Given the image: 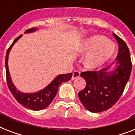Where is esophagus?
Wrapping results in <instances>:
<instances>
[{
    "label": "esophagus",
    "instance_id": "1",
    "mask_svg": "<svg viewBox=\"0 0 135 135\" xmlns=\"http://www.w3.org/2000/svg\"><path fill=\"white\" fill-rule=\"evenodd\" d=\"M79 76H80V72L78 71H74L73 72V75H72L71 79L72 80H74L75 78H78Z\"/></svg>",
    "mask_w": 135,
    "mask_h": 135
}]
</instances>
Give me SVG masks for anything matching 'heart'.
I'll return each mask as SVG.
<instances>
[{
	"mask_svg": "<svg viewBox=\"0 0 135 135\" xmlns=\"http://www.w3.org/2000/svg\"><path fill=\"white\" fill-rule=\"evenodd\" d=\"M79 52L83 54L89 53L85 59V66L90 69H95L113 57L115 47L108 38L97 35L85 39L81 43Z\"/></svg>",
	"mask_w": 135,
	"mask_h": 135,
	"instance_id": "1",
	"label": "heart"
}]
</instances>
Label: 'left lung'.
Returning <instances> with one entry per match:
<instances>
[{"label": "left lung", "mask_w": 135, "mask_h": 135, "mask_svg": "<svg viewBox=\"0 0 135 135\" xmlns=\"http://www.w3.org/2000/svg\"><path fill=\"white\" fill-rule=\"evenodd\" d=\"M113 34L118 43L115 59L117 69L111 73L107 71V67L80 74L86 81V86L78 92V97L85 108L92 113L107 111L117 102L131 74L132 61L128 45L117 35Z\"/></svg>", "instance_id": "1"}]
</instances>
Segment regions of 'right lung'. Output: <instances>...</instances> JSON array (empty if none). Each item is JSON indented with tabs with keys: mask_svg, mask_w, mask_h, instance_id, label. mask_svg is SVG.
Listing matches in <instances>:
<instances>
[{
	"mask_svg": "<svg viewBox=\"0 0 135 135\" xmlns=\"http://www.w3.org/2000/svg\"><path fill=\"white\" fill-rule=\"evenodd\" d=\"M36 30V28L33 27V28L27 29L25 33H30ZM21 36H22V35L19 36L13 41L12 45L9 47V48L7 49V52H6L5 64V69H6V80H7V86H8V88L12 94L20 104L23 105L24 107L33 110V111H40V110L45 109L46 107H47L50 104L57 94V90H58L60 84L63 82L69 81L71 78L72 74L69 73V74H61V75L57 76L50 84L48 85L43 90L39 91L38 92H36V93H33V94H25V93L20 92L19 90H17L16 88L14 86V85L12 83L11 78H10L9 71H8L7 61H8V55H9L10 49L12 48V45L15 43L16 41L19 38H20Z\"/></svg>",
	"mask_w": 135,
	"mask_h": 135,
	"instance_id": "add662e5",
	"label": "right lung"
}]
</instances>
